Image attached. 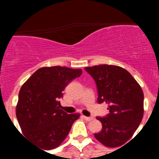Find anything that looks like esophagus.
<instances>
[{
	"mask_svg": "<svg viewBox=\"0 0 159 159\" xmlns=\"http://www.w3.org/2000/svg\"><path fill=\"white\" fill-rule=\"evenodd\" d=\"M83 117L84 119L86 120V121H91V120H93V117H86V116H83Z\"/></svg>",
	"mask_w": 159,
	"mask_h": 159,
	"instance_id": "obj_1",
	"label": "esophagus"
}]
</instances>
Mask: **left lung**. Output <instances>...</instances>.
I'll use <instances>...</instances> for the list:
<instances>
[{"instance_id": "1", "label": "left lung", "mask_w": 159, "mask_h": 159, "mask_svg": "<svg viewBox=\"0 0 159 159\" xmlns=\"http://www.w3.org/2000/svg\"><path fill=\"white\" fill-rule=\"evenodd\" d=\"M84 69L96 83L98 103L106 102L109 110L106 117H97L102 129L94 137L106 147H120L133 136L142 120L143 91L131 74L120 66L100 65Z\"/></svg>"}]
</instances>
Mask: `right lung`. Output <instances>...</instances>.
<instances>
[{
  "instance_id": "1",
  "label": "right lung",
  "mask_w": 159,
  "mask_h": 159,
  "mask_svg": "<svg viewBox=\"0 0 159 159\" xmlns=\"http://www.w3.org/2000/svg\"><path fill=\"white\" fill-rule=\"evenodd\" d=\"M82 72L65 66L42 67L21 87L16 117L24 134L41 150L59 147L79 118V113L67 114L59 109V99L68 83Z\"/></svg>"
}]
</instances>
